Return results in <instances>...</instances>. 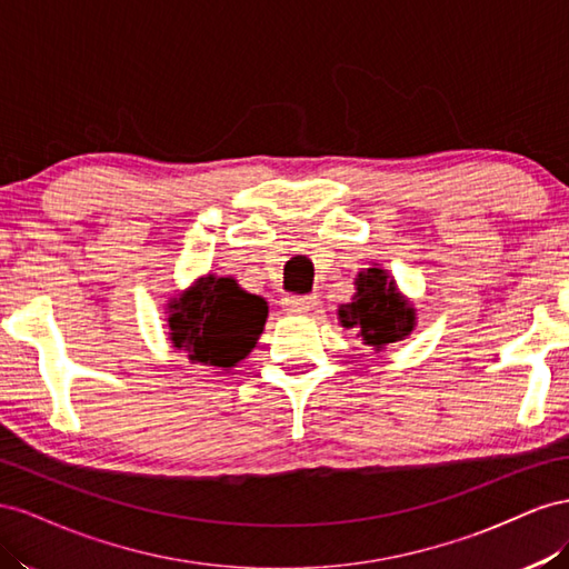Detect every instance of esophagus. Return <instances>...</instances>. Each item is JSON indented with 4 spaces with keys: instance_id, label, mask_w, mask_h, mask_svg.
I'll use <instances>...</instances> for the list:
<instances>
[{
    "instance_id": "1",
    "label": "esophagus",
    "mask_w": 569,
    "mask_h": 569,
    "mask_svg": "<svg viewBox=\"0 0 569 569\" xmlns=\"http://www.w3.org/2000/svg\"><path fill=\"white\" fill-rule=\"evenodd\" d=\"M317 296H290L283 300V307L288 312H310L317 307Z\"/></svg>"
}]
</instances>
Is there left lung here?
<instances>
[{
    "label": "left lung",
    "instance_id": "1",
    "mask_svg": "<svg viewBox=\"0 0 569 569\" xmlns=\"http://www.w3.org/2000/svg\"><path fill=\"white\" fill-rule=\"evenodd\" d=\"M357 296L340 305L338 317L346 329H360L367 346L381 350L405 338L415 327V310L400 298L393 279L379 267L362 271L355 279Z\"/></svg>",
    "mask_w": 569,
    "mask_h": 569
}]
</instances>
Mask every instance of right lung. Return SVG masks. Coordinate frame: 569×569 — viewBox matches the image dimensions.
I'll return each mask as SVG.
<instances>
[{"label": "right lung", "mask_w": 569, "mask_h": 569, "mask_svg": "<svg viewBox=\"0 0 569 569\" xmlns=\"http://www.w3.org/2000/svg\"><path fill=\"white\" fill-rule=\"evenodd\" d=\"M264 321L262 298L246 293L233 279L204 276L171 305V343L194 365L229 369L250 355Z\"/></svg>", "instance_id": "obj_1"}]
</instances>
